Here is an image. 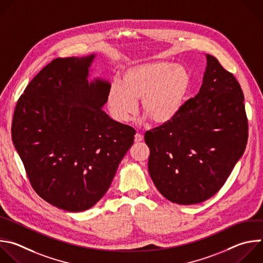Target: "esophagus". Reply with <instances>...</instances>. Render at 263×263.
I'll return each mask as SVG.
<instances>
[{
    "instance_id": "34e87169",
    "label": "esophagus",
    "mask_w": 263,
    "mask_h": 263,
    "mask_svg": "<svg viewBox=\"0 0 263 263\" xmlns=\"http://www.w3.org/2000/svg\"><path fill=\"white\" fill-rule=\"evenodd\" d=\"M142 140H143V136L141 134H139V133H136L135 137H134V141L135 142H140Z\"/></svg>"
}]
</instances>
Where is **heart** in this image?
Listing matches in <instances>:
<instances>
[{
	"label": "heart",
	"mask_w": 263,
	"mask_h": 263,
	"mask_svg": "<svg viewBox=\"0 0 263 263\" xmlns=\"http://www.w3.org/2000/svg\"><path fill=\"white\" fill-rule=\"evenodd\" d=\"M190 87L191 75L183 66L144 63L126 70L121 83H111L107 104L114 119L123 123L136 114V102L141 100L143 114L156 124H165L179 115Z\"/></svg>",
	"instance_id": "b5f03b06"
}]
</instances>
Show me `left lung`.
<instances>
[{"label": "left lung", "mask_w": 263, "mask_h": 263, "mask_svg": "<svg viewBox=\"0 0 263 263\" xmlns=\"http://www.w3.org/2000/svg\"><path fill=\"white\" fill-rule=\"evenodd\" d=\"M199 93L170 122L146 131L148 172L168 200L196 204L225 184L248 141L241 87L232 73L206 54Z\"/></svg>", "instance_id": "obj_1"}]
</instances>
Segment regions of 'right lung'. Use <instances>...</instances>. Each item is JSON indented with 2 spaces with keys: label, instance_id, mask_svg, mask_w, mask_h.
Here are the masks:
<instances>
[{
  "label": "right lung",
  "instance_id": "obj_1",
  "mask_svg": "<svg viewBox=\"0 0 263 263\" xmlns=\"http://www.w3.org/2000/svg\"><path fill=\"white\" fill-rule=\"evenodd\" d=\"M95 54L58 58L20 97L12 140L35 192L50 204L82 212L107 192L135 130L101 108L110 84L87 80Z\"/></svg>",
  "mask_w": 263,
  "mask_h": 263
}]
</instances>
